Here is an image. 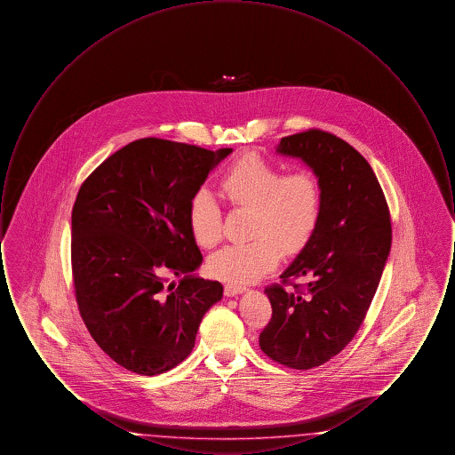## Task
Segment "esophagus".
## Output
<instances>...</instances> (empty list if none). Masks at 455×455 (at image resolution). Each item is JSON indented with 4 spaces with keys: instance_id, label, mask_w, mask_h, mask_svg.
Masks as SVG:
<instances>
[{
    "instance_id": "1",
    "label": "esophagus",
    "mask_w": 455,
    "mask_h": 455,
    "mask_svg": "<svg viewBox=\"0 0 455 455\" xmlns=\"http://www.w3.org/2000/svg\"><path fill=\"white\" fill-rule=\"evenodd\" d=\"M245 290H247V288L242 286V284H234V283H227V284H225V295H227V297H235V295L243 293Z\"/></svg>"
}]
</instances>
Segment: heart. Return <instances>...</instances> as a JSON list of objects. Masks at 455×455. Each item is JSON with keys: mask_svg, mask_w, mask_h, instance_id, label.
Masks as SVG:
<instances>
[{"mask_svg": "<svg viewBox=\"0 0 455 455\" xmlns=\"http://www.w3.org/2000/svg\"><path fill=\"white\" fill-rule=\"evenodd\" d=\"M220 193L234 208H251L245 243L227 245L208 260L223 282L251 283L271 271L283 254H297L312 237L321 215V189L310 172L282 175L278 165L245 155L220 179ZM196 242L215 247L223 235L221 210L208 189H197L188 210Z\"/></svg>", "mask_w": 455, "mask_h": 455, "instance_id": "b5f03b06", "label": "heart"}]
</instances>
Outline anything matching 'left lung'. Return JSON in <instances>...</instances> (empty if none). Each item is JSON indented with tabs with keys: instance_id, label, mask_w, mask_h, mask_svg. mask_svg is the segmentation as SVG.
<instances>
[{
	"instance_id": "1",
	"label": "left lung",
	"mask_w": 455,
	"mask_h": 455,
	"mask_svg": "<svg viewBox=\"0 0 455 455\" xmlns=\"http://www.w3.org/2000/svg\"><path fill=\"white\" fill-rule=\"evenodd\" d=\"M276 153L300 158L315 173L321 215L280 276L295 290L282 284L264 290L273 315L259 347L284 367L308 370L345 349L363 323L389 258V208L367 160L331 132L284 136ZM295 279L307 284L302 289Z\"/></svg>"
}]
</instances>
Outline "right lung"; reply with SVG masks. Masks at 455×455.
<instances>
[{"mask_svg":"<svg viewBox=\"0 0 455 455\" xmlns=\"http://www.w3.org/2000/svg\"><path fill=\"white\" fill-rule=\"evenodd\" d=\"M232 153L158 138L110 155L82 184L71 213V269L82 319L121 367L158 375L195 347L221 283L193 275L203 256L188 210ZM182 275L177 289L168 276Z\"/></svg>","mask_w":455,"mask_h":455,"instance_id":"right-lung-1","label":"right lung"}]
</instances>
